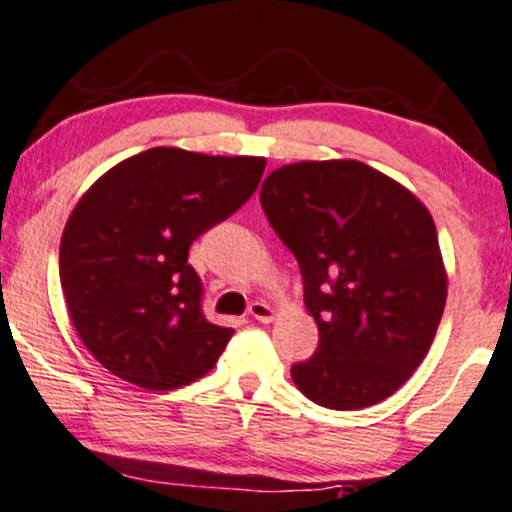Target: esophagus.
<instances>
[{"mask_svg":"<svg viewBox=\"0 0 512 512\" xmlns=\"http://www.w3.org/2000/svg\"><path fill=\"white\" fill-rule=\"evenodd\" d=\"M248 315H250L252 319H257V322L269 324V322H272V319H274V307L267 305V303H262V300H255V303H250Z\"/></svg>","mask_w":512,"mask_h":512,"instance_id":"obj_1","label":"esophagus"}]
</instances>
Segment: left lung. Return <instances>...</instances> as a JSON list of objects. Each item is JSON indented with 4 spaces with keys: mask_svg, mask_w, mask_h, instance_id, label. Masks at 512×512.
Returning a JSON list of instances; mask_svg holds the SVG:
<instances>
[{
    "mask_svg": "<svg viewBox=\"0 0 512 512\" xmlns=\"http://www.w3.org/2000/svg\"><path fill=\"white\" fill-rule=\"evenodd\" d=\"M260 202L300 264L317 353L291 367L312 403L377 405L432 348L448 279L429 209L357 159L295 162L264 178Z\"/></svg>",
    "mask_w": 512,
    "mask_h": 512,
    "instance_id": "left-lung-1",
    "label": "left lung"
}]
</instances>
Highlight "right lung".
Segmentation results:
<instances>
[{"label":"right lung","instance_id":"obj_1","mask_svg":"<svg viewBox=\"0 0 512 512\" xmlns=\"http://www.w3.org/2000/svg\"><path fill=\"white\" fill-rule=\"evenodd\" d=\"M264 164L152 147L85 190L61 236L59 279L80 341L102 367L140 389L171 391L217 365L233 329L202 315L188 250L250 200Z\"/></svg>","mask_w":512,"mask_h":512}]
</instances>
